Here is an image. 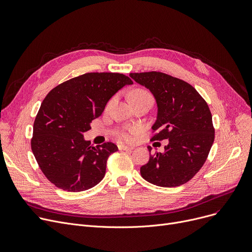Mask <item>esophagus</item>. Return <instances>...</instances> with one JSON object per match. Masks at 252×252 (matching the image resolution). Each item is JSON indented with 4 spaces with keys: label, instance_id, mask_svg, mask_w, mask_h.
<instances>
[{
    "label": "esophagus",
    "instance_id": "1",
    "mask_svg": "<svg viewBox=\"0 0 252 252\" xmlns=\"http://www.w3.org/2000/svg\"><path fill=\"white\" fill-rule=\"evenodd\" d=\"M118 149L119 150H125V151H130L133 150V147H128V146H125V145H118Z\"/></svg>",
    "mask_w": 252,
    "mask_h": 252
}]
</instances>
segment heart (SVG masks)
I'll list each match as a JSON object with an SVG mask.
<instances>
[{"label":"heart","mask_w":252,"mask_h":252,"mask_svg":"<svg viewBox=\"0 0 252 252\" xmlns=\"http://www.w3.org/2000/svg\"><path fill=\"white\" fill-rule=\"evenodd\" d=\"M142 98H151V99H152V96H151V94H150L149 92L145 91V90H142V89L135 90V91L130 94V100H131V102H134V101H136V100H138V99H142ZM114 99H115V98H112V99L109 101V103H108V105H107L108 107L110 106V104L113 102ZM138 133H139V128H137V127H131V128H129V129H126V130L119 131V133L117 134V137H118L119 140L123 141V142H127V143H129V142H133V141L136 139Z\"/></svg>","instance_id":"heart-1"}]
</instances>
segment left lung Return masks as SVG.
Returning a JSON list of instances; mask_svg holds the SVG:
<instances>
[{
	"mask_svg": "<svg viewBox=\"0 0 252 252\" xmlns=\"http://www.w3.org/2000/svg\"><path fill=\"white\" fill-rule=\"evenodd\" d=\"M154 95L157 119L150 141L168 140L164 153L155 152L141 166L143 179L159 187H178L203 166L215 141L206 101L190 84L159 71L129 73ZM151 152V147H148Z\"/></svg>",
	"mask_w": 252,
	"mask_h": 252,
	"instance_id": "1",
	"label": "left lung"
}]
</instances>
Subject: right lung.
<instances>
[{
	"label": "right lung",
	"instance_id": "1",
	"mask_svg": "<svg viewBox=\"0 0 252 252\" xmlns=\"http://www.w3.org/2000/svg\"><path fill=\"white\" fill-rule=\"evenodd\" d=\"M131 84L123 73L88 72L49 92L34 119L31 144L39 168L57 188L81 192L102 181L108 157L118 148L111 142L93 147L83 134L115 93Z\"/></svg>",
	"mask_w": 252,
	"mask_h": 252
}]
</instances>
